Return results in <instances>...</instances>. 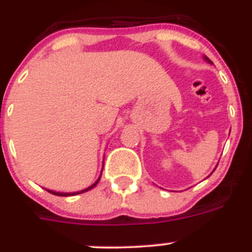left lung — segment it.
Segmentation results:
<instances>
[{"label": "left lung", "instance_id": "obj_1", "mask_svg": "<svg viewBox=\"0 0 252 252\" xmlns=\"http://www.w3.org/2000/svg\"><path fill=\"white\" fill-rule=\"evenodd\" d=\"M204 59H206V60H207V62H208V63H212V62H211V60H209V59H208V58H207V57H204Z\"/></svg>", "mask_w": 252, "mask_h": 252}]
</instances>
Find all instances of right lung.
I'll return each mask as SVG.
<instances>
[{
  "label": "right lung",
  "mask_w": 252,
  "mask_h": 252,
  "mask_svg": "<svg viewBox=\"0 0 252 252\" xmlns=\"http://www.w3.org/2000/svg\"><path fill=\"white\" fill-rule=\"evenodd\" d=\"M99 179H101V177H99L98 179L95 180V182H94V183L92 184V186H91V187H88V188H86V189H83V190H79V192H74V193H60V192H54V190H48V192L53 193V194H55V195H62V197H68V195H75V194H81V193L88 192V190H90V189L94 188V187L97 186V184H98Z\"/></svg>",
  "instance_id": "add662e5"
}]
</instances>
